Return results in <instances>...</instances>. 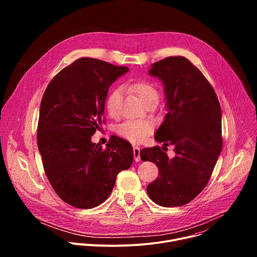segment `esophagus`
<instances>
[{
	"label": "esophagus",
	"mask_w": 257,
	"mask_h": 257,
	"mask_svg": "<svg viewBox=\"0 0 257 257\" xmlns=\"http://www.w3.org/2000/svg\"><path fill=\"white\" fill-rule=\"evenodd\" d=\"M133 156H134L135 162L140 161V149L138 146H133Z\"/></svg>",
	"instance_id": "obj_1"
}]
</instances>
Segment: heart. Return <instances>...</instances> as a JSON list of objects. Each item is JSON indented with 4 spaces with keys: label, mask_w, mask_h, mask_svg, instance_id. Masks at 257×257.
<instances>
[{
    "label": "heart",
    "mask_w": 257,
    "mask_h": 257,
    "mask_svg": "<svg viewBox=\"0 0 257 257\" xmlns=\"http://www.w3.org/2000/svg\"><path fill=\"white\" fill-rule=\"evenodd\" d=\"M126 87L135 93L138 98L144 103L157 101L160 97V92L157 86L148 80H138L130 82ZM123 93L119 87L113 88L106 95L105 109L112 118H117L120 114ZM154 130V123L151 120H129L121 124L118 128V133L125 139L133 142L140 143L144 141Z\"/></svg>",
    "instance_id": "heart-1"
}]
</instances>
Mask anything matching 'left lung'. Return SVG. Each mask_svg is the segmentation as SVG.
Wrapping results in <instances>:
<instances>
[{"mask_svg":"<svg viewBox=\"0 0 257 257\" xmlns=\"http://www.w3.org/2000/svg\"><path fill=\"white\" fill-rule=\"evenodd\" d=\"M150 74L163 81L168 107L155 138L164 148L174 145L176 156L169 159L160 146L140 152L160 174L146 191L159 205L181 206L204 189L222 152L221 105L200 70L184 57L156 62Z\"/></svg>","mask_w":257,"mask_h":257,"instance_id":"1","label":"left lung"}]
</instances>
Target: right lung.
Listing matches in <instances>:
<instances>
[{
  "instance_id": "right-lung-1",
  "label": "right lung",
  "mask_w": 257,
  "mask_h": 257,
  "mask_svg": "<svg viewBox=\"0 0 257 257\" xmlns=\"http://www.w3.org/2000/svg\"><path fill=\"white\" fill-rule=\"evenodd\" d=\"M129 68L80 58L49 83L38 125L45 173L58 196L77 208H92L111 194L117 175L133 162L131 144L116 136L105 150L91 142L104 123L108 87Z\"/></svg>"
}]
</instances>
